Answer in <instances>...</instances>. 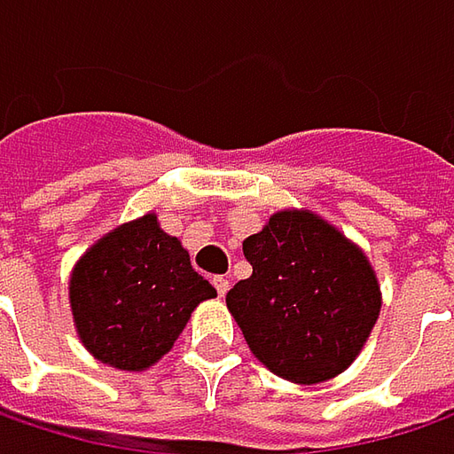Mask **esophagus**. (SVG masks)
Masks as SVG:
<instances>
[{
	"mask_svg": "<svg viewBox=\"0 0 454 454\" xmlns=\"http://www.w3.org/2000/svg\"><path fill=\"white\" fill-rule=\"evenodd\" d=\"M213 287H215V290H218V295L223 298V295L228 293V287H231V282H228V278H223V275H215V278H213Z\"/></svg>",
	"mask_w": 454,
	"mask_h": 454,
	"instance_id": "esophagus-1",
	"label": "esophagus"
}]
</instances>
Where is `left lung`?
<instances>
[{"label": "left lung", "instance_id": "obj_1", "mask_svg": "<svg viewBox=\"0 0 454 454\" xmlns=\"http://www.w3.org/2000/svg\"><path fill=\"white\" fill-rule=\"evenodd\" d=\"M252 278L226 295L256 360L293 383H321L360 355L380 313L367 256L303 210H282L244 241Z\"/></svg>", "mask_w": 454, "mask_h": 454}]
</instances>
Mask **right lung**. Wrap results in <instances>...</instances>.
<instances>
[{
  "label": "right lung",
  "instance_id": "right-lung-1",
  "mask_svg": "<svg viewBox=\"0 0 454 454\" xmlns=\"http://www.w3.org/2000/svg\"><path fill=\"white\" fill-rule=\"evenodd\" d=\"M76 332L94 357L144 370L164 357L198 303L215 287L156 215L115 228L84 254L68 285Z\"/></svg>",
  "mask_w": 454,
  "mask_h": 454
}]
</instances>
